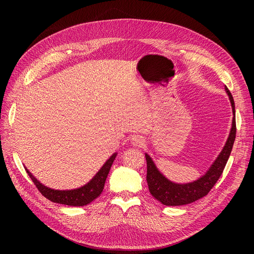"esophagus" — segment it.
I'll use <instances>...</instances> for the list:
<instances>
[{
	"mask_svg": "<svg viewBox=\"0 0 254 254\" xmlns=\"http://www.w3.org/2000/svg\"><path fill=\"white\" fill-rule=\"evenodd\" d=\"M144 139L141 136H135L131 138V144L135 146H142L144 144Z\"/></svg>",
	"mask_w": 254,
	"mask_h": 254,
	"instance_id": "34e87169",
	"label": "esophagus"
}]
</instances>
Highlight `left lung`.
<instances>
[{
    "label": "left lung",
    "mask_w": 254,
    "mask_h": 254,
    "mask_svg": "<svg viewBox=\"0 0 254 254\" xmlns=\"http://www.w3.org/2000/svg\"><path fill=\"white\" fill-rule=\"evenodd\" d=\"M225 91L230 98L233 108L234 117L232 128L221 152L214 163L211 165L209 170L205 173V175L190 183L181 184L172 182L158 171L152 158L147 153H145L146 162H147V176H146V180H147L148 183V189L152 196H154L162 204L166 206H181L195 202L196 199L207 195L221 176L226 162H228L231 155L236 138L235 103L231 91L226 86Z\"/></svg>",
    "instance_id": "8db88e82"
}]
</instances>
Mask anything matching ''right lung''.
Returning <instances> with one entry per match:
<instances>
[{
	"label": "right lung",
	"instance_id": "1",
	"mask_svg": "<svg viewBox=\"0 0 254 254\" xmlns=\"http://www.w3.org/2000/svg\"><path fill=\"white\" fill-rule=\"evenodd\" d=\"M117 153H113L109 159H107L106 163L103 165V167L99 170L97 174L93 176V178L86 183L85 185L81 186L79 189L75 190H52L47 188V186L43 185L41 182L38 181L32 173L25 168L26 173L34 182V184L37 186L38 190L41 192L46 198L53 203H59L63 205L68 206H85L89 203H91L93 199H96L103 191L104 185L107 179V176L109 174V171L111 169V166L114 162Z\"/></svg>",
	"mask_w": 254,
	"mask_h": 254
}]
</instances>
